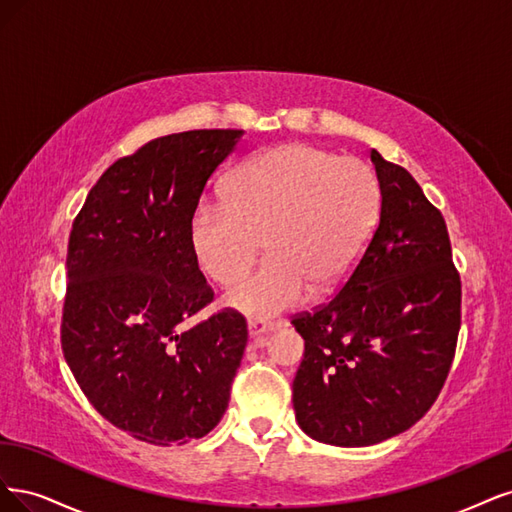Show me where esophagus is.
Returning <instances> with one entry per match:
<instances>
[{"label": "esophagus", "instance_id": "34e87169", "mask_svg": "<svg viewBox=\"0 0 512 512\" xmlns=\"http://www.w3.org/2000/svg\"><path fill=\"white\" fill-rule=\"evenodd\" d=\"M276 327H278V323H272V321H266V319H251L249 321V336L257 338V336H263V334H270V332H274Z\"/></svg>", "mask_w": 512, "mask_h": 512}]
</instances>
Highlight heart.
<instances>
[{"mask_svg": "<svg viewBox=\"0 0 512 512\" xmlns=\"http://www.w3.org/2000/svg\"><path fill=\"white\" fill-rule=\"evenodd\" d=\"M381 189L368 163L308 144H283L246 159L223 200L197 206L191 249L221 287L249 272L263 242L268 259L227 293L251 317L278 315L312 295L338 289L374 236Z\"/></svg>", "mask_w": 512, "mask_h": 512, "instance_id": "b5f03b06", "label": "heart"}]
</instances>
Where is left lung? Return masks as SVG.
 Wrapping results in <instances>:
<instances>
[{"mask_svg":"<svg viewBox=\"0 0 512 512\" xmlns=\"http://www.w3.org/2000/svg\"><path fill=\"white\" fill-rule=\"evenodd\" d=\"M381 219L357 268L315 312L293 378L298 425L334 447H370L406 432L436 402L461 325V280L438 208L404 168L370 153Z\"/></svg>","mask_w":512,"mask_h":512,"instance_id":"obj_1","label":"left lung"}]
</instances>
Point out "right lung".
<instances>
[{
    "label": "right lung",
    "instance_id": "right-lung-1",
    "mask_svg": "<svg viewBox=\"0 0 512 512\" xmlns=\"http://www.w3.org/2000/svg\"><path fill=\"white\" fill-rule=\"evenodd\" d=\"M242 129H195L114 161L89 191L68 244L61 346L82 393L114 427L170 447L223 417L246 321L212 302L191 249V219Z\"/></svg>",
    "mask_w": 512,
    "mask_h": 512
}]
</instances>
